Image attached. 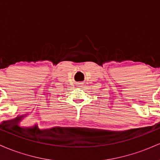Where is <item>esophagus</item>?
<instances>
[{
  "mask_svg": "<svg viewBox=\"0 0 160 160\" xmlns=\"http://www.w3.org/2000/svg\"><path fill=\"white\" fill-rule=\"evenodd\" d=\"M78 86H79V87H82L83 86V83L82 82H79V83H78Z\"/></svg>",
  "mask_w": 160,
  "mask_h": 160,
  "instance_id": "obj_1",
  "label": "esophagus"
}]
</instances>
